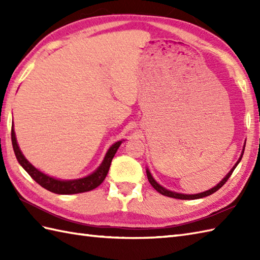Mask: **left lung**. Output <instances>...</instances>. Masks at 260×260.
<instances>
[{"label":"left lung","instance_id":"1","mask_svg":"<svg viewBox=\"0 0 260 260\" xmlns=\"http://www.w3.org/2000/svg\"><path fill=\"white\" fill-rule=\"evenodd\" d=\"M245 146H246V142H245V145H244V148H242V152H241V155L239 157L238 161H237V163L234 165V168L230 170V172L224 176V178L222 179V181H220L219 183L215 185L214 187H212V189H210L208 191H204V192H201V193H198V194H183V193H178V192H173V191H170L168 189H165V187H163L162 185H159L157 182L153 179V176L151 174L150 171H148V169L146 170V174H147V179H148V182H150L151 185L155 189L158 193H161V194L165 196V197H170V198H174V199H180V200H194V199H201V198H204V197H208L210 194H212V193L217 192L220 187L223 186V184L225 183V182L228 181V179L230 178V175L233 174L234 170L236 169L237 165L239 164V162L241 161V157L242 155H244V152H245Z\"/></svg>","mask_w":260,"mask_h":260}]
</instances>
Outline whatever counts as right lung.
Here are the masks:
<instances>
[{"instance_id":"right-lung-1","label":"right lung","mask_w":260,"mask_h":260,"mask_svg":"<svg viewBox=\"0 0 260 260\" xmlns=\"http://www.w3.org/2000/svg\"><path fill=\"white\" fill-rule=\"evenodd\" d=\"M11 139H12L14 154L16 156V159H18V162L21 164V167L26 171L27 174H29L38 184H40L42 187H45V189L48 191L57 193V194H76V193L91 191L93 189H96L98 185H101L108 173L113 157L115 156L116 152H117L121 142H123V141L116 142L115 144H113L109 147L106 155L104 157L103 163L99 165V168L90 175L86 176V178L77 179V180H58V179L52 178V176H49L45 173H42L41 171L36 169L24 157V155L22 154L20 147L18 145V142H16L13 126H12V129H11Z\"/></svg>"}]
</instances>
